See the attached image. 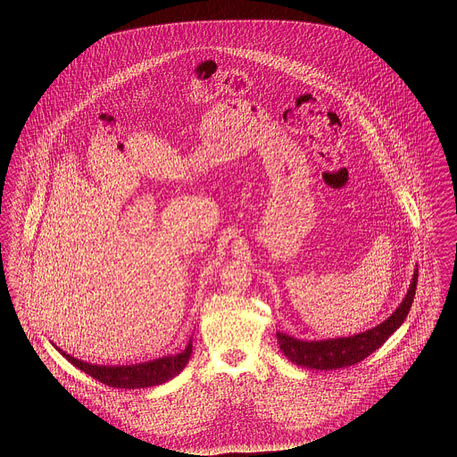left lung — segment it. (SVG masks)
I'll list each match as a JSON object with an SVG mask.
<instances>
[{
	"label": "left lung",
	"mask_w": 457,
	"mask_h": 457,
	"mask_svg": "<svg viewBox=\"0 0 457 457\" xmlns=\"http://www.w3.org/2000/svg\"><path fill=\"white\" fill-rule=\"evenodd\" d=\"M418 283V265L414 269L413 279L406 296L401 304L392 312L391 317L378 326L371 327L365 332L348 336V337H332L320 341H303L291 337L284 332H278V343L284 356L304 369L337 370L360 363L370 356L375 349L380 348L389 336H392L401 324L406 320L410 308L413 303L414 291Z\"/></svg>",
	"instance_id": "8db88e82"
}]
</instances>
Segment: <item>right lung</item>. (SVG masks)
Listing matches in <instances>:
<instances>
[{
	"instance_id": "add662e5",
	"label": "right lung",
	"mask_w": 457,
	"mask_h": 457,
	"mask_svg": "<svg viewBox=\"0 0 457 457\" xmlns=\"http://www.w3.org/2000/svg\"><path fill=\"white\" fill-rule=\"evenodd\" d=\"M53 346L58 349L60 354H63L73 367L86 371L92 378L106 384L109 387H118V389H145V387L166 384L187 367L194 348L190 339L187 348L178 354H168L151 361L131 363V365H94L68 354L56 345Z\"/></svg>"
}]
</instances>
